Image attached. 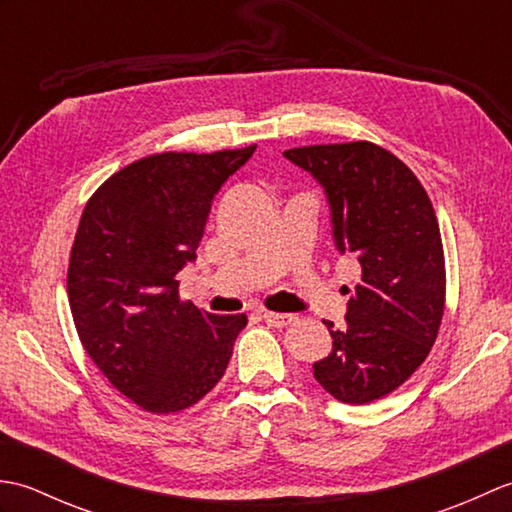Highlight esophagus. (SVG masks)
Listing matches in <instances>:
<instances>
[{
    "label": "esophagus",
    "mask_w": 512,
    "mask_h": 512,
    "mask_svg": "<svg viewBox=\"0 0 512 512\" xmlns=\"http://www.w3.org/2000/svg\"><path fill=\"white\" fill-rule=\"evenodd\" d=\"M295 314H284V312H264V321L270 328H288L290 323H295Z\"/></svg>",
    "instance_id": "esophagus-1"
}]
</instances>
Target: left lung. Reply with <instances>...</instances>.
Here are the masks:
<instances>
[{
	"instance_id": "8db88e82",
	"label": "left lung",
	"mask_w": 512,
	"mask_h": 512,
	"mask_svg": "<svg viewBox=\"0 0 512 512\" xmlns=\"http://www.w3.org/2000/svg\"><path fill=\"white\" fill-rule=\"evenodd\" d=\"M284 156L325 189L336 248L361 264L345 328L323 321L332 352L314 378L336 400L365 405L405 383L436 343L447 292L438 217L405 162L367 140Z\"/></svg>"
}]
</instances>
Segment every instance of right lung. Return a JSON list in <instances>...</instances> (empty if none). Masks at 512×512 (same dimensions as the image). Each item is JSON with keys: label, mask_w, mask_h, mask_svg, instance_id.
<instances>
[{"label": "right lung", "mask_w": 512, "mask_h": 512, "mask_svg": "<svg viewBox=\"0 0 512 512\" xmlns=\"http://www.w3.org/2000/svg\"><path fill=\"white\" fill-rule=\"evenodd\" d=\"M255 147L140 158L83 209L68 266L76 332L105 378L149 413L209 394L248 323L182 301L178 273L195 259L215 193Z\"/></svg>", "instance_id": "add662e5"}]
</instances>
